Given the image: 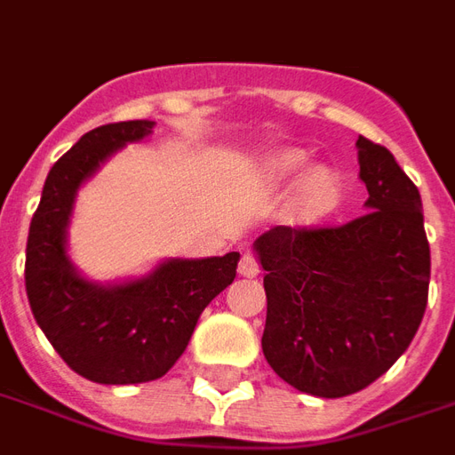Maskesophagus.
Instances as JSON below:
<instances>
[{
    "mask_svg": "<svg viewBox=\"0 0 455 455\" xmlns=\"http://www.w3.org/2000/svg\"><path fill=\"white\" fill-rule=\"evenodd\" d=\"M237 271H240V275H244V278H256V275H259V264H256L254 256L242 254L240 264H237Z\"/></svg>",
    "mask_w": 455,
    "mask_h": 455,
    "instance_id": "esophagus-1",
    "label": "esophagus"
}]
</instances>
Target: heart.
<instances>
[{"label": "heart", "mask_w": 455, "mask_h": 455, "mask_svg": "<svg viewBox=\"0 0 455 455\" xmlns=\"http://www.w3.org/2000/svg\"><path fill=\"white\" fill-rule=\"evenodd\" d=\"M302 167H305V153H299V150H283L275 158L268 160V172L275 180L297 175ZM338 194H340V184L331 170H323V167L312 170V172H307L299 184V191H297V211L307 218L323 215L336 206Z\"/></svg>", "instance_id": "b5f03b06"}]
</instances>
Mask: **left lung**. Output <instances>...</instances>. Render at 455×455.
<instances>
[{
  "label": "left lung",
  "mask_w": 455,
  "mask_h": 455,
  "mask_svg": "<svg viewBox=\"0 0 455 455\" xmlns=\"http://www.w3.org/2000/svg\"><path fill=\"white\" fill-rule=\"evenodd\" d=\"M357 148L364 213L336 228L278 225L254 244L266 271V360L319 398L357 394L391 370L429 295L418 187L388 148L364 136Z\"/></svg>",
  "instance_id": "8db88e82"
}]
</instances>
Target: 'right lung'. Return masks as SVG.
<instances>
[{"label": "right lung", "instance_id": "right-lung-1", "mask_svg": "<svg viewBox=\"0 0 455 455\" xmlns=\"http://www.w3.org/2000/svg\"><path fill=\"white\" fill-rule=\"evenodd\" d=\"M153 122H115L78 139L50 170L26 244V292L37 326L71 370L95 384H143L184 353L201 312L237 275L240 254L167 261L148 278L102 288L74 271L64 232L78 184Z\"/></svg>", "mask_w": 455, "mask_h": 455}]
</instances>
